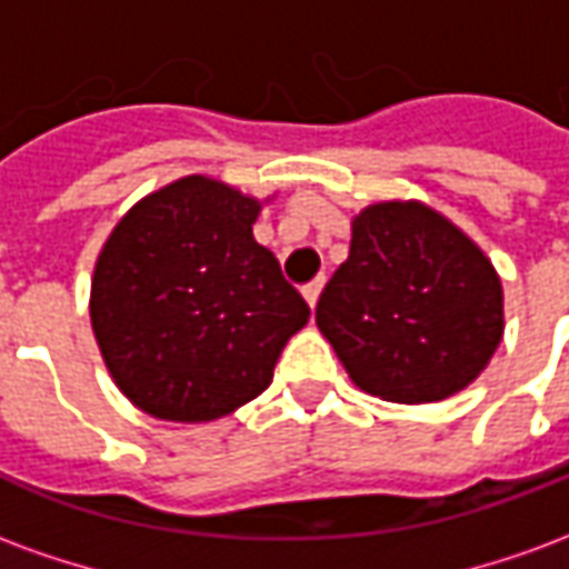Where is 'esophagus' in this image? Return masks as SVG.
Returning a JSON list of instances; mask_svg holds the SVG:
<instances>
[{"mask_svg":"<svg viewBox=\"0 0 569 569\" xmlns=\"http://www.w3.org/2000/svg\"><path fill=\"white\" fill-rule=\"evenodd\" d=\"M322 286H326V280H322V277H317V280H313V283L305 286V298H308V305H310V308H317V298H320Z\"/></svg>","mask_w":569,"mask_h":569,"instance_id":"esophagus-1","label":"esophagus"}]
</instances>
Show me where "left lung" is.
<instances>
[{
    "mask_svg": "<svg viewBox=\"0 0 569 569\" xmlns=\"http://www.w3.org/2000/svg\"><path fill=\"white\" fill-rule=\"evenodd\" d=\"M317 326L359 390L439 402L476 381L500 347L502 286L441 212L383 200L353 219L350 256L322 289Z\"/></svg>",
    "mask_w": 569,
    "mask_h": 569,
    "instance_id": "1",
    "label": "left lung"
}]
</instances>
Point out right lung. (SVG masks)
<instances>
[{
    "label": "right lung",
    "instance_id": "add662e5",
    "mask_svg": "<svg viewBox=\"0 0 569 569\" xmlns=\"http://www.w3.org/2000/svg\"><path fill=\"white\" fill-rule=\"evenodd\" d=\"M261 203L182 176L133 203L91 280V326L118 390L158 420L203 423L268 390L310 308L256 243Z\"/></svg>",
    "mask_w": 569,
    "mask_h": 569
}]
</instances>
